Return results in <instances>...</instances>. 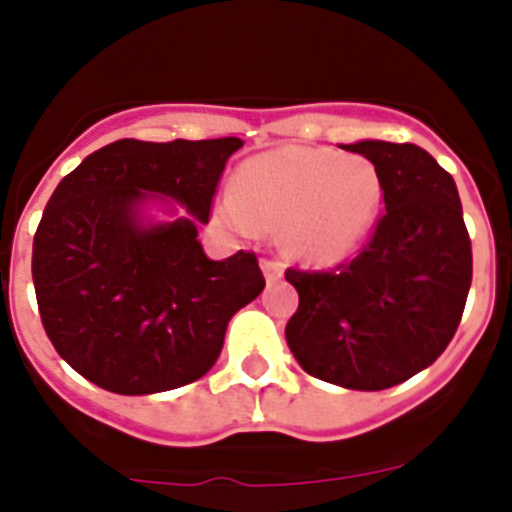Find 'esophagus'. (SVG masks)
Returning <instances> with one entry per match:
<instances>
[{
    "mask_svg": "<svg viewBox=\"0 0 512 512\" xmlns=\"http://www.w3.org/2000/svg\"><path fill=\"white\" fill-rule=\"evenodd\" d=\"M260 268H263L265 273V281H279L281 279V263H276V260H268V257H263L260 260Z\"/></svg>",
    "mask_w": 512,
    "mask_h": 512,
    "instance_id": "1",
    "label": "esophagus"
}]
</instances>
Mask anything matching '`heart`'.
Returning <instances> with one entry per match:
<instances>
[{
    "label": "heart",
    "instance_id": "heart-1",
    "mask_svg": "<svg viewBox=\"0 0 512 512\" xmlns=\"http://www.w3.org/2000/svg\"><path fill=\"white\" fill-rule=\"evenodd\" d=\"M382 204V175L366 156L284 146L241 164L220 215L241 233L279 228L281 249L300 263L337 265L364 247Z\"/></svg>",
    "mask_w": 512,
    "mask_h": 512
}]
</instances>
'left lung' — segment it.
<instances>
[{"instance_id":"obj_1","label":"left lung","mask_w":512,"mask_h":512,"mask_svg":"<svg viewBox=\"0 0 512 512\" xmlns=\"http://www.w3.org/2000/svg\"><path fill=\"white\" fill-rule=\"evenodd\" d=\"M385 185L372 239L335 271L289 268L300 305L287 345L305 372L350 390H385L428 369L460 327L473 252L454 177L414 143L358 140Z\"/></svg>"}]
</instances>
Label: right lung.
<instances>
[{"label": "right lung", "mask_w": 512, "mask_h": 512, "mask_svg": "<svg viewBox=\"0 0 512 512\" xmlns=\"http://www.w3.org/2000/svg\"><path fill=\"white\" fill-rule=\"evenodd\" d=\"M241 146L116 140L47 201L31 257L39 316L60 358L98 388L148 396L199 380L233 313L263 292L252 252L209 260L196 239ZM151 206L171 220L154 221Z\"/></svg>", "instance_id": "1"}]
</instances>
